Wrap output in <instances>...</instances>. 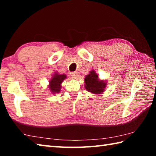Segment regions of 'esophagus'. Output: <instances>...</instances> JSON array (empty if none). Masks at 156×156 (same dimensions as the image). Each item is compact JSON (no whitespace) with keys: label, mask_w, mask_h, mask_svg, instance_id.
Wrapping results in <instances>:
<instances>
[{"label":"esophagus","mask_w":156,"mask_h":156,"mask_svg":"<svg viewBox=\"0 0 156 156\" xmlns=\"http://www.w3.org/2000/svg\"><path fill=\"white\" fill-rule=\"evenodd\" d=\"M72 78L73 79H77L79 76V73L78 72H74L72 73Z\"/></svg>","instance_id":"obj_1"}]
</instances>
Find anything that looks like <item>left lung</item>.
I'll return each mask as SVG.
<instances>
[{"mask_svg": "<svg viewBox=\"0 0 156 156\" xmlns=\"http://www.w3.org/2000/svg\"><path fill=\"white\" fill-rule=\"evenodd\" d=\"M84 87L87 91L94 94H100L105 91L107 83L105 80H100L98 75L94 70H91L89 74L87 75L84 78Z\"/></svg>", "mask_w": 156, "mask_h": 156, "instance_id": "left-lung-1", "label": "left lung"}]
</instances>
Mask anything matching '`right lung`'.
Instances as JSON below:
<instances>
[{
    "label": "right lung",
    "instance_id": "obj_1",
    "mask_svg": "<svg viewBox=\"0 0 156 156\" xmlns=\"http://www.w3.org/2000/svg\"><path fill=\"white\" fill-rule=\"evenodd\" d=\"M66 78H67V76L65 74H59L57 72H55L54 74H53L48 87L51 94L59 93L62 87L61 83Z\"/></svg>",
    "mask_w": 156,
    "mask_h": 156
}]
</instances>
